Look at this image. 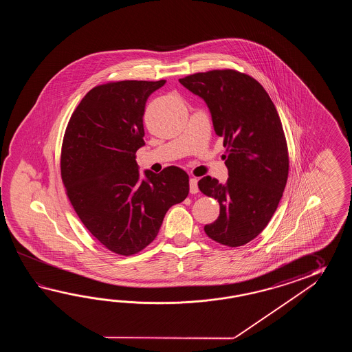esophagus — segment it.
Returning <instances> with one entry per match:
<instances>
[{
  "label": "esophagus",
  "instance_id": "obj_1",
  "mask_svg": "<svg viewBox=\"0 0 352 352\" xmlns=\"http://www.w3.org/2000/svg\"><path fill=\"white\" fill-rule=\"evenodd\" d=\"M190 192L191 194H197L199 192V187H197V179H190Z\"/></svg>",
  "mask_w": 352,
  "mask_h": 352
}]
</instances>
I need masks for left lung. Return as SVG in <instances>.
<instances>
[{
    "label": "left lung",
    "instance_id": "left-lung-1",
    "mask_svg": "<svg viewBox=\"0 0 352 352\" xmlns=\"http://www.w3.org/2000/svg\"><path fill=\"white\" fill-rule=\"evenodd\" d=\"M179 82L204 99L228 152V181L205 176L197 184L220 205L219 217L204 230L223 245L241 247L268 225L288 179V150L276 105L255 79L232 69L196 73Z\"/></svg>",
    "mask_w": 352,
    "mask_h": 352
}]
</instances>
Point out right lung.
Segmentation results:
<instances>
[{
	"label": "right lung",
	"instance_id": "right-lung-1",
	"mask_svg": "<svg viewBox=\"0 0 352 352\" xmlns=\"http://www.w3.org/2000/svg\"><path fill=\"white\" fill-rule=\"evenodd\" d=\"M166 80H123L88 91L67 123L61 179L75 212L113 253L132 255L157 236L168 209L188 195V175L168 166L140 175L146 102Z\"/></svg>",
	"mask_w": 352,
	"mask_h": 352
}]
</instances>
